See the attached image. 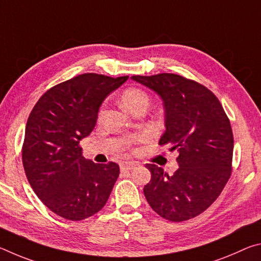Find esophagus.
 Masks as SVG:
<instances>
[{"mask_svg": "<svg viewBox=\"0 0 261 261\" xmlns=\"http://www.w3.org/2000/svg\"><path fill=\"white\" fill-rule=\"evenodd\" d=\"M137 166L136 162H131V161H124L121 163V169L122 170H131L132 168H135Z\"/></svg>", "mask_w": 261, "mask_h": 261, "instance_id": "obj_1", "label": "esophagus"}]
</instances>
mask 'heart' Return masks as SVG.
<instances>
[{
	"label": "heart",
	"instance_id": "obj_1",
	"mask_svg": "<svg viewBox=\"0 0 261 261\" xmlns=\"http://www.w3.org/2000/svg\"><path fill=\"white\" fill-rule=\"evenodd\" d=\"M122 102L126 109L134 112L138 107H147L149 96L146 92L137 87L127 88L122 95Z\"/></svg>",
	"mask_w": 261,
	"mask_h": 261
}]
</instances>
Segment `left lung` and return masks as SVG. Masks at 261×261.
<instances>
[{
  "instance_id": "1",
  "label": "left lung",
  "mask_w": 261,
  "mask_h": 261,
  "mask_svg": "<svg viewBox=\"0 0 261 261\" xmlns=\"http://www.w3.org/2000/svg\"><path fill=\"white\" fill-rule=\"evenodd\" d=\"M161 96L166 131L159 144L178 153L179 168L169 176L147 163L151 180L144 194L161 218L182 222L216 200L231 175L233 137L230 121L213 92L175 73L132 76Z\"/></svg>"
}]
</instances>
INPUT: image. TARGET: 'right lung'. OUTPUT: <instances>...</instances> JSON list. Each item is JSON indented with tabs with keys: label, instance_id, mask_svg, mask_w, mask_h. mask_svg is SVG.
Listing matches in <instances>:
<instances>
[{
	"label": "right lung",
	"instance_id": "add662e5",
	"mask_svg": "<svg viewBox=\"0 0 261 261\" xmlns=\"http://www.w3.org/2000/svg\"><path fill=\"white\" fill-rule=\"evenodd\" d=\"M127 78L79 74L49 88L30 114L21 148L26 177L39 199L62 218L87 219L108 200L120 167L86 160L79 141L94 129L102 101Z\"/></svg>",
	"mask_w": 261,
	"mask_h": 261
}]
</instances>
